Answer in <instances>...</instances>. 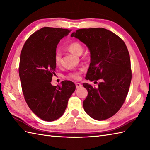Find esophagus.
<instances>
[{
    "mask_svg": "<svg viewBox=\"0 0 150 150\" xmlns=\"http://www.w3.org/2000/svg\"><path fill=\"white\" fill-rule=\"evenodd\" d=\"M75 85H76V88H80V87L82 86V84H80V83H76Z\"/></svg>",
    "mask_w": 150,
    "mask_h": 150,
    "instance_id": "1",
    "label": "esophagus"
}]
</instances>
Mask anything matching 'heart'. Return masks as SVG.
<instances>
[{
	"label": "heart",
	"instance_id": "1",
	"mask_svg": "<svg viewBox=\"0 0 150 150\" xmlns=\"http://www.w3.org/2000/svg\"><path fill=\"white\" fill-rule=\"evenodd\" d=\"M67 49L69 50V51L72 52L73 54H76V55H81L83 53L84 47L82 45L81 43L78 42H73L68 44V45L67 46ZM60 60H61V54L59 51H57L55 52L54 56V64L56 66H58L60 64ZM83 69H81L79 71H75L73 73H70L67 75V77L69 79H73V80H78V79H80V75L81 73L83 71Z\"/></svg>",
	"mask_w": 150,
	"mask_h": 150
}]
</instances>
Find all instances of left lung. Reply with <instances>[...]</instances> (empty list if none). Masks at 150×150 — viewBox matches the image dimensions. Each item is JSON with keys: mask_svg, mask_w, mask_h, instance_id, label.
<instances>
[{"mask_svg": "<svg viewBox=\"0 0 150 150\" xmlns=\"http://www.w3.org/2000/svg\"><path fill=\"white\" fill-rule=\"evenodd\" d=\"M71 36L86 44L90 51L86 79L100 81L98 88L83 84L88 90L83 101L85 112L99 121L109 118L122 107L129 89L132 71L127 46L122 38L103 28L78 29Z\"/></svg>", "mask_w": 150, "mask_h": 150, "instance_id": "1", "label": "left lung"}]
</instances>
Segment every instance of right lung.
I'll return each mask as SVG.
<instances>
[{
    "label": "right lung",
    "mask_w": 150,
    "mask_h": 150,
    "mask_svg": "<svg viewBox=\"0 0 150 150\" xmlns=\"http://www.w3.org/2000/svg\"><path fill=\"white\" fill-rule=\"evenodd\" d=\"M70 32L61 28H42L26 40L21 52L19 74L25 99L32 112L44 121L60 118L75 90V84L70 81H62L61 86L51 83L55 74L56 49Z\"/></svg>",
    "instance_id": "add662e5"
}]
</instances>
